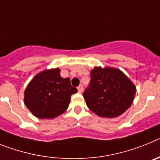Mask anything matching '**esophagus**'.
<instances>
[{"label": "esophagus", "instance_id": "esophagus-1", "mask_svg": "<svg viewBox=\"0 0 160 160\" xmlns=\"http://www.w3.org/2000/svg\"><path fill=\"white\" fill-rule=\"evenodd\" d=\"M78 91L79 93H82L83 91V86L82 85H80L78 87Z\"/></svg>", "mask_w": 160, "mask_h": 160}]
</instances>
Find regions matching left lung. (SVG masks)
Instances as JSON below:
<instances>
[{"label":"left lung","instance_id":"obj_1","mask_svg":"<svg viewBox=\"0 0 160 160\" xmlns=\"http://www.w3.org/2000/svg\"><path fill=\"white\" fill-rule=\"evenodd\" d=\"M90 82L83 93L87 107L98 116L115 118L132 104L136 87L119 69L95 66L90 70Z\"/></svg>","mask_w":160,"mask_h":160}]
</instances>
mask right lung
Returning <instances> with one entry per match:
<instances>
[{
    "mask_svg": "<svg viewBox=\"0 0 160 160\" xmlns=\"http://www.w3.org/2000/svg\"><path fill=\"white\" fill-rule=\"evenodd\" d=\"M59 68L37 73L24 92V103L32 115L52 119L67 110L70 96L78 92L69 78L61 77Z\"/></svg>",
    "mask_w": 160,
    "mask_h": 160,
    "instance_id": "obj_1",
    "label": "right lung"
}]
</instances>
